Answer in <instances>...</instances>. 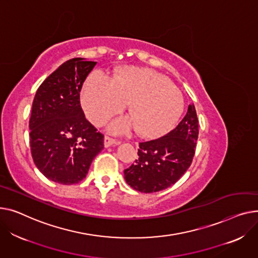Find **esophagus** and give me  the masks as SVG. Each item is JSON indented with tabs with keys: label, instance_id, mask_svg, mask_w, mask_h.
<instances>
[{
	"label": "esophagus",
	"instance_id": "obj_1",
	"mask_svg": "<svg viewBox=\"0 0 258 258\" xmlns=\"http://www.w3.org/2000/svg\"><path fill=\"white\" fill-rule=\"evenodd\" d=\"M119 143L120 142L115 141V140H113L111 138H108V136H105V138H104V146H105V148H108V147H110L112 145H119Z\"/></svg>",
	"mask_w": 258,
	"mask_h": 258
}]
</instances>
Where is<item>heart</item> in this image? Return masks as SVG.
I'll return each instance as SVG.
<instances>
[{
	"label": "heart",
	"mask_w": 258,
	"mask_h": 258,
	"mask_svg": "<svg viewBox=\"0 0 258 258\" xmlns=\"http://www.w3.org/2000/svg\"><path fill=\"white\" fill-rule=\"evenodd\" d=\"M127 102L131 115L114 118L108 126L111 133L122 134L138 128L145 138H158L176 124L184 107L181 93L156 72L127 67L115 71L112 78L101 71L89 74L82 105L94 124H103Z\"/></svg>",
	"instance_id": "1"
}]
</instances>
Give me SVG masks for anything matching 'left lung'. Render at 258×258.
I'll return each mask as SVG.
<instances>
[{"instance_id":"8db88e82","label":"left lung","mask_w":258,"mask_h":258,"mask_svg":"<svg viewBox=\"0 0 258 258\" xmlns=\"http://www.w3.org/2000/svg\"><path fill=\"white\" fill-rule=\"evenodd\" d=\"M198 127L195 105H188L185 116L174 130L157 140L140 144L139 159L124 171L126 182L146 194L175 184L192 161Z\"/></svg>"}]
</instances>
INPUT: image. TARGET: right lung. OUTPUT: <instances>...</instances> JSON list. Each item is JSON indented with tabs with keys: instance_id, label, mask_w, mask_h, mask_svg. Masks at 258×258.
Instances as JSON below:
<instances>
[{
	"instance_id": "add662e5",
	"label": "right lung",
	"mask_w": 258,
	"mask_h": 258,
	"mask_svg": "<svg viewBox=\"0 0 258 258\" xmlns=\"http://www.w3.org/2000/svg\"><path fill=\"white\" fill-rule=\"evenodd\" d=\"M96 61L73 58L38 87L29 120L31 154L37 169L51 181L76 184L86 177L104 148V136L85 118L82 85Z\"/></svg>"
}]
</instances>
